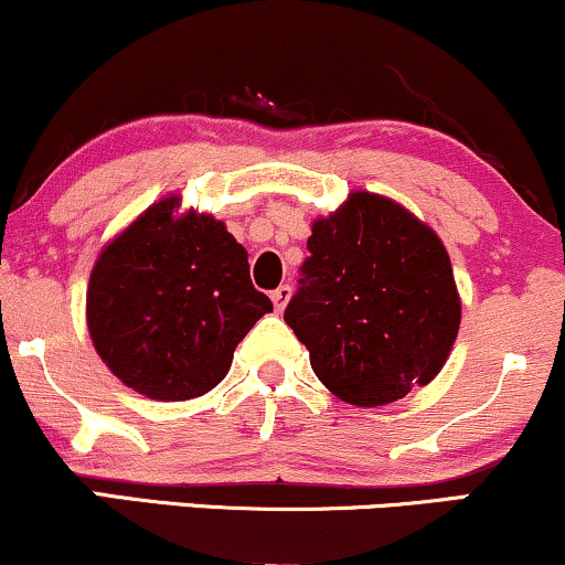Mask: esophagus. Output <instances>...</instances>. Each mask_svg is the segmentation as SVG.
Wrapping results in <instances>:
<instances>
[{
    "label": "esophagus",
    "instance_id": "obj_1",
    "mask_svg": "<svg viewBox=\"0 0 565 565\" xmlns=\"http://www.w3.org/2000/svg\"><path fill=\"white\" fill-rule=\"evenodd\" d=\"M289 297H291V287H289V284H284V287H278V289L274 291V295H270V300H274V305H276L278 313H281V310L287 308Z\"/></svg>",
    "mask_w": 565,
    "mask_h": 565
}]
</instances>
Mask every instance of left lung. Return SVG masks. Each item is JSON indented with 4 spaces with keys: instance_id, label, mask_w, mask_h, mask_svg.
<instances>
[{
    "instance_id": "1",
    "label": "left lung",
    "mask_w": 565,
    "mask_h": 565,
    "mask_svg": "<svg viewBox=\"0 0 565 565\" xmlns=\"http://www.w3.org/2000/svg\"><path fill=\"white\" fill-rule=\"evenodd\" d=\"M284 321L316 377L353 406H385L444 369L462 319L446 246L393 199L353 191L313 223Z\"/></svg>"
}]
</instances>
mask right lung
<instances>
[{"instance_id": "1", "label": "right lung", "mask_w": 565, "mask_h": 565, "mask_svg": "<svg viewBox=\"0 0 565 565\" xmlns=\"http://www.w3.org/2000/svg\"><path fill=\"white\" fill-rule=\"evenodd\" d=\"M180 196L148 206L97 255L87 329L97 355L153 401L204 395L233 350L274 310L252 287L246 249L212 215H178Z\"/></svg>"}]
</instances>
